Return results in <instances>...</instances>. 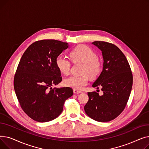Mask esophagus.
I'll return each mask as SVG.
<instances>
[{
    "label": "esophagus",
    "mask_w": 149,
    "mask_h": 149,
    "mask_svg": "<svg viewBox=\"0 0 149 149\" xmlns=\"http://www.w3.org/2000/svg\"><path fill=\"white\" fill-rule=\"evenodd\" d=\"M73 92H74V93H81V92H82L81 91H79V90L75 89L73 90Z\"/></svg>",
    "instance_id": "1"
}]
</instances>
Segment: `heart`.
<instances>
[{
    "label": "heart",
    "mask_w": 149,
    "mask_h": 149,
    "mask_svg": "<svg viewBox=\"0 0 149 149\" xmlns=\"http://www.w3.org/2000/svg\"><path fill=\"white\" fill-rule=\"evenodd\" d=\"M70 57L74 63H81L84 66L81 76H70L64 80L67 87L80 90L86 86L89 81V76L95 78L101 70V62L97 57V54L89 46L80 45L76 46L70 52ZM56 63L60 71L65 75L69 74L71 69V63L67 58L58 56Z\"/></svg>",
    "instance_id": "heart-1"
}]
</instances>
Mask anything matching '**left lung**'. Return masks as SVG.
Returning <instances> with one entry per match:
<instances>
[{"label": "left lung", "instance_id": "1", "mask_svg": "<svg viewBox=\"0 0 149 149\" xmlns=\"http://www.w3.org/2000/svg\"><path fill=\"white\" fill-rule=\"evenodd\" d=\"M92 44L102 51L104 60L102 72L92 87L101 88L103 95H99L97 92H88L89 100L84 109L93 120L107 122L116 118L126 107L133 75L126 56L116 45L103 41Z\"/></svg>", "mask_w": 149, "mask_h": 149}]
</instances>
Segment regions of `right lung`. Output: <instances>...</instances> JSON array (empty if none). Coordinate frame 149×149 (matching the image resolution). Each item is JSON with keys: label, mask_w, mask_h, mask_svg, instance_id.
I'll list each match as a JSON object with an SVG mask.
<instances>
[{"label": "right lung", "mask_w": 149, "mask_h": 149, "mask_svg": "<svg viewBox=\"0 0 149 149\" xmlns=\"http://www.w3.org/2000/svg\"><path fill=\"white\" fill-rule=\"evenodd\" d=\"M68 43L38 40L23 53L14 78V88L22 110L31 119L48 122L58 116L65 101L73 95L69 87L52 88L62 80L56 63Z\"/></svg>", "instance_id": "right-lung-1"}]
</instances>
